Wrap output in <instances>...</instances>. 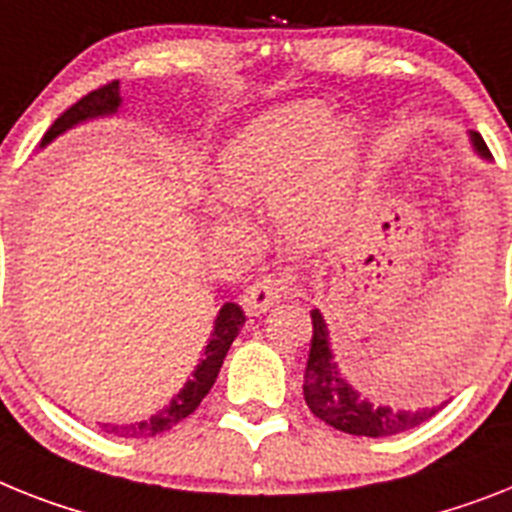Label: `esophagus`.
Masks as SVG:
<instances>
[{
  "mask_svg": "<svg viewBox=\"0 0 512 512\" xmlns=\"http://www.w3.org/2000/svg\"><path fill=\"white\" fill-rule=\"evenodd\" d=\"M290 293H293V282L287 280V277H274V274H269V277H261L253 285H248L240 303H243L248 316H259L264 311H269L277 301L287 298Z\"/></svg>",
  "mask_w": 512,
  "mask_h": 512,
  "instance_id": "obj_1",
  "label": "esophagus"
}]
</instances>
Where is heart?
I'll return each instance as SVG.
<instances>
[{
	"mask_svg": "<svg viewBox=\"0 0 512 512\" xmlns=\"http://www.w3.org/2000/svg\"><path fill=\"white\" fill-rule=\"evenodd\" d=\"M363 135L319 101H295L261 114L219 154V196L232 206L272 204L280 238L293 251H314L348 219ZM217 232H235L240 219L225 206L209 211Z\"/></svg>",
	"mask_w": 512,
	"mask_h": 512,
	"instance_id": "1",
	"label": "heart"
}]
</instances>
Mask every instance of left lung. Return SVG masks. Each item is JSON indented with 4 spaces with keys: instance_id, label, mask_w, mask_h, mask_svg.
<instances>
[{
    "instance_id": "8db88e82",
    "label": "left lung",
    "mask_w": 512,
    "mask_h": 512,
    "mask_svg": "<svg viewBox=\"0 0 512 512\" xmlns=\"http://www.w3.org/2000/svg\"><path fill=\"white\" fill-rule=\"evenodd\" d=\"M476 154L484 159H492L487 143L479 133H471ZM314 322V337H311V353H308L306 374H303V398L316 418L324 424L335 426L345 434L356 437H392V434L408 432L413 426L424 424L442 408L439 405H426V408H411V411H392L390 405H374L361 398L348 379L342 377L340 366L332 356L329 345V332L324 324V316L319 311H311Z\"/></svg>"
}]
</instances>
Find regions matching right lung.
<instances>
[{"label":"right lung","mask_w":512,"mask_h":512,"mask_svg":"<svg viewBox=\"0 0 512 512\" xmlns=\"http://www.w3.org/2000/svg\"><path fill=\"white\" fill-rule=\"evenodd\" d=\"M120 83L112 80L107 86L96 88L91 94H86L80 101H75L73 107L65 109L59 114L54 125L46 130V135L41 138V146L52 143L57 135H62L65 130H70L78 122L94 120V117H104V114H114L120 107ZM246 322V314L238 303H225L219 308L217 322H214V332L209 337V345L204 348V358L193 371V377L185 382V387L177 392V398H172V403L167 408L151 416L149 421H141V424H125V426H112L104 424L109 434L122 439H143V437H156V434L167 432L175 424H180L183 418H188L190 413L196 411L201 400L209 395L211 384L217 382V374L222 369V361H225L227 350H230L232 340L238 337L240 327Z\"/></svg>","instance_id":"obj_1"}]
</instances>
